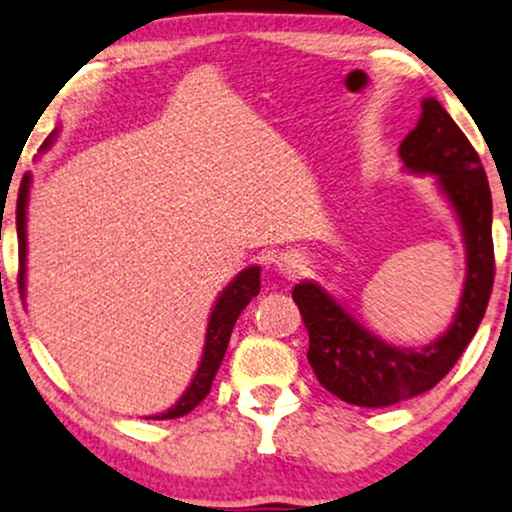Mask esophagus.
I'll list each match as a JSON object with an SVG mask.
<instances>
[{
    "label": "esophagus",
    "mask_w": 512,
    "mask_h": 512,
    "mask_svg": "<svg viewBox=\"0 0 512 512\" xmlns=\"http://www.w3.org/2000/svg\"><path fill=\"white\" fill-rule=\"evenodd\" d=\"M275 268L280 270L285 277H299L306 273V256L301 251H282L280 256L275 258Z\"/></svg>",
    "instance_id": "esophagus-1"
}]
</instances>
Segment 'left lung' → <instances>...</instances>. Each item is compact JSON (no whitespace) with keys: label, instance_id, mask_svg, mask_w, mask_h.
<instances>
[{"label":"left lung","instance_id":"8db88e82","mask_svg":"<svg viewBox=\"0 0 512 512\" xmlns=\"http://www.w3.org/2000/svg\"><path fill=\"white\" fill-rule=\"evenodd\" d=\"M399 156L410 173L437 178L463 230L468 273L449 330L422 349H401L365 330L315 282H299L292 292L308 330V363L318 382L363 408L413 399L449 375L482 323L496 273L487 173L468 137L434 97L422 99L420 121L401 142Z\"/></svg>","mask_w":512,"mask_h":512}]
</instances>
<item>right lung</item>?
<instances>
[{
  "label": "right lung",
  "instance_id": "1",
  "mask_svg": "<svg viewBox=\"0 0 512 512\" xmlns=\"http://www.w3.org/2000/svg\"><path fill=\"white\" fill-rule=\"evenodd\" d=\"M54 140V135H49L42 144V151L49 147ZM30 175H23L21 189H18V201H16V230H18V289H21V296L25 299V254H28V242H25V211H28V194H30ZM261 292V268L251 266L244 268L235 280L230 282L223 289V294L218 296L216 306H213L211 318H208L206 327V344L204 353H201L199 368L194 372L192 382L185 394L180 396L178 403L173 408H168L166 413L154 415V420H173L187 415L189 410H194L201 401L206 399L208 391H211V384L216 380V372L223 363V356L227 351V344H230L232 327H235L239 313L249 306V301Z\"/></svg>",
  "mask_w": 512,
  "mask_h": 512
}]
</instances>
